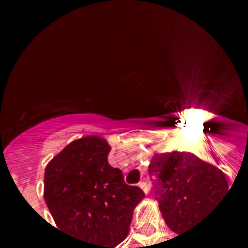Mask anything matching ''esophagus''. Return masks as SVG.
Segmentation results:
<instances>
[{
	"mask_svg": "<svg viewBox=\"0 0 248 248\" xmlns=\"http://www.w3.org/2000/svg\"><path fill=\"white\" fill-rule=\"evenodd\" d=\"M139 186H140V189H141V190L145 193V194H148V193H149V185H148L145 181H141V183H139Z\"/></svg>",
	"mask_w": 248,
	"mask_h": 248,
	"instance_id": "1",
	"label": "esophagus"
}]
</instances>
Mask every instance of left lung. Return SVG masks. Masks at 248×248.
Instances as JSON below:
<instances>
[{
  "instance_id": "left-lung-1",
  "label": "left lung",
  "mask_w": 248,
  "mask_h": 248,
  "mask_svg": "<svg viewBox=\"0 0 248 248\" xmlns=\"http://www.w3.org/2000/svg\"><path fill=\"white\" fill-rule=\"evenodd\" d=\"M149 173L157 176L159 210L167 227L180 234L194 227L228 192L225 173L193 153H155Z\"/></svg>"
}]
</instances>
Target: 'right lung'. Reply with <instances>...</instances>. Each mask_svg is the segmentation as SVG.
Returning <instances> with one entry per match:
<instances>
[{
	"label": "right lung",
	"instance_id": "obj_1",
	"mask_svg": "<svg viewBox=\"0 0 248 248\" xmlns=\"http://www.w3.org/2000/svg\"><path fill=\"white\" fill-rule=\"evenodd\" d=\"M110 145L89 135L72 141L45 169L44 198L60 232L82 248H114L128 234L145 194L108 163Z\"/></svg>",
	"mask_w": 248,
	"mask_h": 248
}]
</instances>
